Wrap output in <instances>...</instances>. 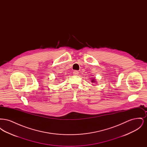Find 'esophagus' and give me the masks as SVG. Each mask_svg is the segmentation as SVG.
Returning a JSON list of instances; mask_svg holds the SVG:
<instances>
[{
	"label": "esophagus",
	"instance_id": "34e87169",
	"mask_svg": "<svg viewBox=\"0 0 147 147\" xmlns=\"http://www.w3.org/2000/svg\"><path fill=\"white\" fill-rule=\"evenodd\" d=\"M78 74H79V72H78V71H77V70H75L74 71H73V74H74V76H78Z\"/></svg>",
	"mask_w": 147,
	"mask_h": 147
}]
</instances>
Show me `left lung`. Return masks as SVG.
Wrapping results in <instances>:
<instances>
[{"label":"left lung","instance_id":"8db88e82","mask_svg":"<svg viewBox=\"0 0 147 147\" xmlns=\"http://www.w3.org/2000/svg\"><path fill=\"white\" fill-rule=\"evenodd\" d=\"M92 79H91V83H96V79L95 78H91Z\"/></svg>","mask_w":147,"mask_h":147}]
</instances>
